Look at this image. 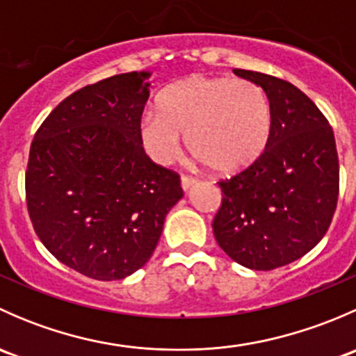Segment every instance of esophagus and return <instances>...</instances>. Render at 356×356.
I'll return each instance as SVG.
<instances>
[{
	"label": "esophagus",
	"instance_id": "1",
	"mask_svg": "<svg viewBox=\"0 0 356 356\" xmlns=\"http://www.w3.org/2000/svg\"><path fill=\"white\" fill-rule=\"evenodd\" d=\"M196 184H198V179L191 177V175H182V177H181V186H182V189H184V191H189V189H191L193 186H196Z\"/></svg>",
	"mask_w": 356,
	"mask_h": 356
}]
</instances>
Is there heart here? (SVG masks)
I'll list each match as a JSON object with an SVG mask.
<instances>
[{
  "label": "heart",
  "instance_id": "heart-1",
  "mask_svg": "<svg viewBox=\"0 0 356 356\" xmlns=\"http://www.w3.org/2000/svg\"><path fill=\"white\" fill-rule=\"evenodd\" d=\"M139 122L143 148L156 163L168 165L182 152L220 174L245 170L260 158L272 134L270 99L258 84L195 75L170 86Z\"/></svg>",
  "mask_w": 356,
  "mask_h": 356
}]
</instances>
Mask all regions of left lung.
I'll return each instance as SVG.
<instances>
[{"mask_svg":"<svg viewBox=\"0 0 356 356\" xmlns=\"http://www.w3.org/2000/svg\"><path fill=\"white\" fill-rule=\"evenodd\" d=\"M270 99V141L257 161L222 179L213 218L218 246L239 265L274 270L307 254L327 232L337 195L339 160L327 118L288 81L234 68Z\"/></svg>","mask_w":356,"mask_h":356,"instance_id":"left-lung-1","label":"left lung"}]
</instances>
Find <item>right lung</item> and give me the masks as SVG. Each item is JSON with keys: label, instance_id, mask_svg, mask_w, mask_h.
<instances>
[{"label": "right lung", "instance_id": "right-lung-1", "mask_svg": "<svg viewBox=\"0 0 356 356\" xmlns=\"http://www.w3.org/2000/svg\"><path fill=\"white\" fill-rule=\"evenodd\" d=\"M148 72L72 92L34 136L25 172L32 227L49 253L86 277L118 281L153 254L177 172L152 161L139 139Z\"/></svg>", "mask_w": 356, "mask_h": 356}]
</instances>
